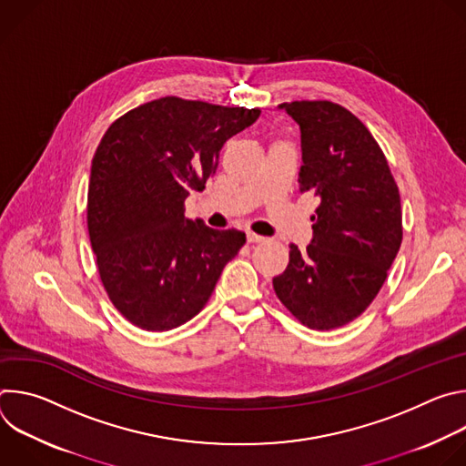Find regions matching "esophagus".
Masks as SVG:
<instances>
[{"label":"esophagus","instance_id":"esophagus-1","mask_svg":"<svg viewBox=\"0 0 466 466\" xmlns=\"http://www.w3.org/2000/svg\"><path fill=\"white\" fill-rule=\"evenodd\" d=\"M263 239H265L263 236H258V234L247 230V241H248V243H259V241H263Z\"/></svg>","mask_w":466,"mask_h":466}]
</instances>
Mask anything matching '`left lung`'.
Returning <instances> with one entry per match:
<instances>
[{
  "instance_id": "8db88e82",
  "label": "left lung",
  "mask_w": 466,
  "mask_h": 466,
  "mask_svg": "<svg viewBox=\"0 0 466 466\" xmlns=\"http://www.w3.org/2000/svg\"><path fill=\"white\" fill-rule=\"evenodd\" d=\"M300 127V193L319 207L306 248L273 279L282 304L308 328H339L378 295L402 243L400 193L369 128L329 101L279 106Z\"/></svg>"
}]
</instances>
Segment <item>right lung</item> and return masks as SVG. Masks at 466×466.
<instances>
[{
	"mask_svg": "<svg viewBox=\"0 0 466 466\" xmlns=\"http://www.w3.org/2000/svg\"><path fill=\"white\" fill-rule=\"evenodd\" d=\"M258 108L160 97L114 121L94 155L88 232L101 282L121 315L173 329L205 308L241 230L184 218V201L214 173L221 147Z\"/></svg>",
	"mask_w": 466,
	"mask_h": 466,
	"instance_id": "right-lung-1",
	"label": "right lung"
}]
</instances>
